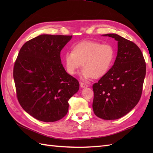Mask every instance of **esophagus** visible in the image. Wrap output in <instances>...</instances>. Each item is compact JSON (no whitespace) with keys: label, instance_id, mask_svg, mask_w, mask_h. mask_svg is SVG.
<instances>
[{"label":"esophagus","instance_id":"obj_1","mask_svg":"<svg viewBox=\"0 0 153 153\" xmlns=\"http://www.w3.org/2000/svg\"><path fill=\"white\" fill-rule=\"evenodd\" d=\"M80 86H81V87H82V88H86V87H88V85H87V84L83 83H81Z\"/></svg>","mask_w":153,"mask_h":153}]
</instances>
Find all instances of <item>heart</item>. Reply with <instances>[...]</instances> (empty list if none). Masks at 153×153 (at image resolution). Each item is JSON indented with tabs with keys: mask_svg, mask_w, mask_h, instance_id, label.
I'll use <instances>...</instances> for the list:
<instances>
[{
	"mask_svg": "<svg viewBox=\"0 0 153 153\" xmlns=\"http://www.w3.org/2000/svg\"><path fill=\"white\" fill-rule=\"evenodd\" d=\"M116 49L110 44L84 41L75 44L64 57L67 72L74 75L82 66L83 79H99L108 72L114 62Z\"/></svg>",
	"mask_w": 153,
	"mask_h": 153,
	"instance_id": "b5f03b06",
	"label": "heart"
}]
</instances>
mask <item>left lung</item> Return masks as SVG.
<instances>
[{"label": "left lung", "mask_w": 153, "mask_h": 153, "mask_svg": "<svg viewBox=\"0 0 153 153\" xmlns=\"http://www.w3.org/2000/svg\"><path fill=\"white\" fill-rule=\"evenodd\" d=\"M118 41V53L112 67L93 84V109L104 120L126 115L140 100L145 74L143 55L137 45L115 33L103 35Z\"/></svg>", "instance_id": "1"}]
</instances>
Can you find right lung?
<instances>
[{
	"label": "right lung",
	"instance_id": "add662e5",
	"mask_svg": "<svg viewBox=\"0 0 153 153\" xmlns=\"http://www.w3.org/2000/svg\"><path fill=\"white\" fill-rule=\"evenodd\" d=\"M72 36L41 35L19 51L13 76L18 100L25 112L45 122L66 115L68 100L79 89L62 64L60 51Z\"/></svg>",
	"mask_w": 153,
	"mask_h": 153
}]
</instances>
